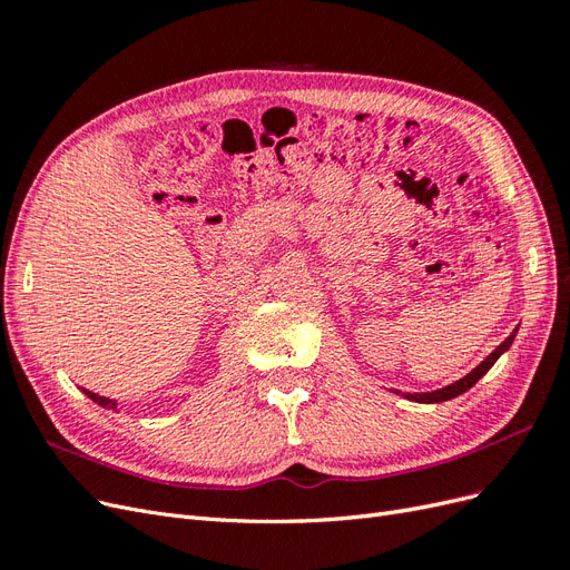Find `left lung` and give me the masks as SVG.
Returning <instances> with one entry per match:
<instances>
[{"label":"left lung","mask_w":570,"mask_h":570,"mask_svg":"<svg viewBox=\"0 0 570 570\" xmlns=\"http://www.w3.org/2000/svg\"><path fill=\"white\" fill-rule=\"evenodd\" d=\"M513 337H515V331L499 344V347L482 361V364H478L471 373H465L461 381H456V383H452V385H444V387H440V390H433V392H413V394H409V392H396V394H402L404 400H411V402H419V404H440V402H446V400H454V396H459V394H463L465 390H471L482 375H485L494 364H497V358L502 356L511 344H513Z\"/></svg>","instance_id":"left-lung-1"}]
</instances>
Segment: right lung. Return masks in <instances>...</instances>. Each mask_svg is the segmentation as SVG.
I'll return each instance as SVG.
<instances>
[{
    "instance_id": "add662e5",
    "label": "right lung",
    "mask_w": 570,
    "mask_h": 570,
    "mask_svg": "<svg viewBox=\"0 0 570 570\" xmlns=\"http://www.w3.org/2000/svg\"><path fill=\"white\" fill-rule=\"evenodd\" d=\"M85 394L90 396V400L95 402V404H99V406H105V409H116V400H109V396H101V394H95V392H90V390H82Z\"/></svg>"
}]
</instances>
